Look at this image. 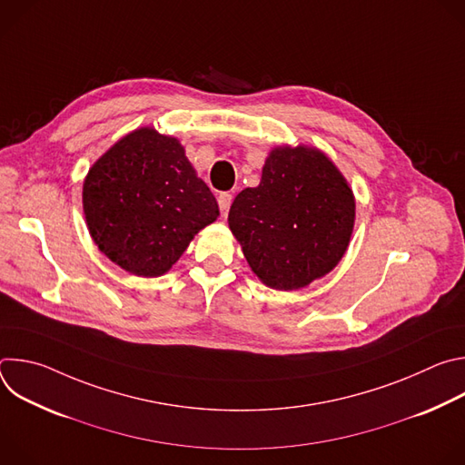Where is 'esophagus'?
I'll return each mask as SVG.
<instances>
[{
  "label": "esophagus",
  "instance_id": "1",
  "mask_svg": "<svg viewBox=\"0 0 465 465\" xmlns=\"http://www.w3.org/2000/svg\"><path fill=\"white\" fill-rule=\"evenodd\" d=\"M230 206H232V194H230V193H221V194H219V208H221L223 217L228 215Z\"/></svg>",
  "mask_w": 465,
  "mask_h": 465
}]
</instances>
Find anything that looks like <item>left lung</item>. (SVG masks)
Returning <instances> with one entry per match:
<instances>
[{"instance_id": "obj_1", "label": "left lung", "mask_w": 465, "mask_h": 465, "mask_svg": "<svg viewBox=\"0 0 465 465\" xmlns=\"http://www.w3.org/2000/svg\"><path fill=\"white\" fill-rule=\"evenodd\" d=\"M228 224L264 285L296 291L333 271L346 253L355 196L322 151L276 147L259 185L235 196Z\"/></svg>"}]
</instances>
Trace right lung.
<instances>
[{"label":"right lung","mask_w":465,"mask_h":465,"mask_svg":"<svg viewBox=\"0 0 465 465\" xmlns=\"http://www.w3.org/2000/svg\"><path fill=\"white\" fill-rule=\"evenodd\" d=\"M86 224L99 250L126 272L165 274L219 204L176 138L151 126L110 147L83 185Z\"/></svg>","instance_id":"obj_1"}]
</instances>
